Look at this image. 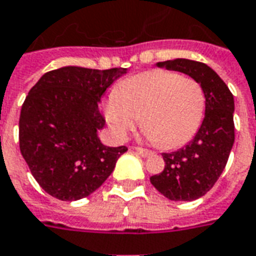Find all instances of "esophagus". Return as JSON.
<instances>
[{
    "mask_svg": "<svg viewBox=\"0 0 256 256\" xmlns=\"http://www.w3.org/2000/svg\"><path fill=\"white\" fill-rule=\"evenodd\" d=\"M132 149L136 150L138 154H141L142 157H149V156L153 154V152H150V150L148 149H144V148H140V146H136V148H132Z\"/></svg>",
    "mask_w": 256,
    "mask_h": 256,
    "instance_id": "esophagus-1",
    "label": "esophagus"
}]
</instances>
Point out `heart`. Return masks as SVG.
<instances>
[{"label": "heart", "instance_id": "1", "mask_svg": "<svg viewBox=\"0 0 256 256\" xmlns=\"http://www.w3.org/2000/svg\"><path fill=\"white\" fill-rule=\"evenodd\" d=\"M206 92L190 76L154 70L132 76L115 88L104 112L111 132L124 140L141 118L150 141L176 149L196 136L206 114Z\"/></svg>", "mask_w": 256, "mask_h": 256}]
</instances>
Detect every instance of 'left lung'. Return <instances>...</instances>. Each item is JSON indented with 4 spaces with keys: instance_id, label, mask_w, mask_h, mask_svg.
Listing matches in <instances>:
<instances>
[{
    "instance_id": "left-lung-1",
    "label": "left lung",
    "mask_w": 256,
    "mask_h": 256,
    "mask_svg": "<svg viewBox=\"0 0 256 256\" xmlns=\"http://www.w3.org/2000/svg\"><path fill=\"white\" fill-rule=\"evenodd\" d=\"M157 66L186 74L206 92V116L194 138L181 149L162 153L164 170L150 177L154 188L169 200L192 202L210 192L227 165L235 141L234 95L222 78L204 63L174 58Z\"/></svg>"
}]
</instances>
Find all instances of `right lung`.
I'll use <instances>...</instances> for the list:
<instances>
[{"label": "right lung", "mask_w": 256, "mask_h": 256, "mask_svg": "<svg viewBox=\"0 0 256 256\" xmlns=\"http://www.w3.org/2000/svg\"><path fill=\"white\" fill-rule=\"evenodd\" d=\"M124 68L63 67L44 74L21 107L20 150L46 193L74 202L87 198L112 173L126 146L108 148L98 138L106 120L100 98Z\"/></svg>", "instance_id": "right-lung-1"}]
</instances>
